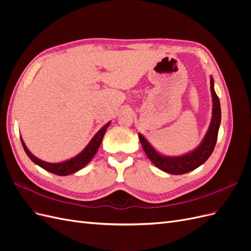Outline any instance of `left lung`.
Segmentation results:
<instances>
[{
  "mask_svg": "<svg viewBox=\"0 0 251 251\" xmlns=\"http://www.w3.org/2000/svg\"><path fill=\"white\" fill-rule=\"evenodd\" d=\"M210 92L212 98L211 120L206 134H205L201 143L195 150L181 156H165L157 151L147 138H144V136L138 133V137L144 151H146L150 160L158 169L172 175L185 174L199 168L214 151L220 124H221V105H220L219 97L217 96L214 88L212 76H210Z\"/></svg>",
  "mask_w": 251,
  "mask_h": 251,
  "instance_id": "obj_1",
  "label": "left lung"
}]
</instances>
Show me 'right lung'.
<instances>
[{"mask_svg":"<svg viewBox=\"0 0 251 251\" xmlns=\"http://www.w3.org/2000/svg\"><path fill=\"white\" fill-rule=\"evenodd\" d=\"M110 124H111V121H109L108 124H105L100 128V130L93 136V138L90 140V142L87 144V147L83 149L78 155L69 159V160H65L62 162H57V163H51V162H46L44 160H41V159H39L33 154H31V151L28 150V148L26 147V144L22 137H21V141H22L23 148H24L27 156L31 159V160L36 165L41 166V168L44 169L45 171L58 175V176H68V175L76 173L77 171L81 170L82 168H85V166L91 160H92V158L95 156L96 151H98V149H100V146L102 141L105 131H107V128L109 127Z\"/></svg>","mask_w":251,"mask_h":251,"instance_id":"right-lung-1","label":"right lung"}]
</instances>
